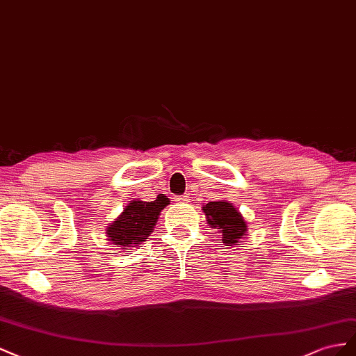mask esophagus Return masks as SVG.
<instances>
[{
	"mask_svg": "<svg viewBox=\"0 0 356 356\" xmlns=\"http://www.w3.org/2000/svg\"><path fill=\"white\" fill-rule=\"evenodd\" d=\"M176 201H177V202H188V201H189V197H188V195H181V197L176 198Z\"/></svg>",
	"mask_w": 356,
	"mask_h": 356,
	"instance_id": "obj_1",
	"label": "esophagus"
}]
</instances>
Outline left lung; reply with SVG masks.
Segmentation results:
<instances>
[{"label": "left lung", "mask_w": 356, "mask_h": 356, "mask_svg": "<svg viewBox=\"0 0 356 356\" xmlns=\"http://www.w3.org/2000/svg\"><path fill=\"white\" fill-rule=\"evenodd\" d=\"M206 213L207 223L211 228L219 229L222 234V243L227 246H232L240 241L243 236H246L248 223L240 215V211L232 206V202L225 200L210 201L209 204L202 207Z\"/></svg>", "instance_id": "left-lung-1"}]
</instances>
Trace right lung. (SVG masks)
Segmentation results:
<instances>
[{
  "instance_id": "right-lung-1",
  "label": "right lung",
  "mask_w": 356,
  "mask_h": 356,
  "mask_svg": "<svg viewBox=\"0 0 356 356\" xmlns=\"http://www.w3.org/2000/svg\"><path fill=\"white\" fill-rule=\"evenodd\" d=\"M168 204L170 200L164 194L147 202L133 200L107 228L108 241L118 248L140 246L141 241H146L150 232H154L159 213Z\"/></svg>"
}]
</instances>
